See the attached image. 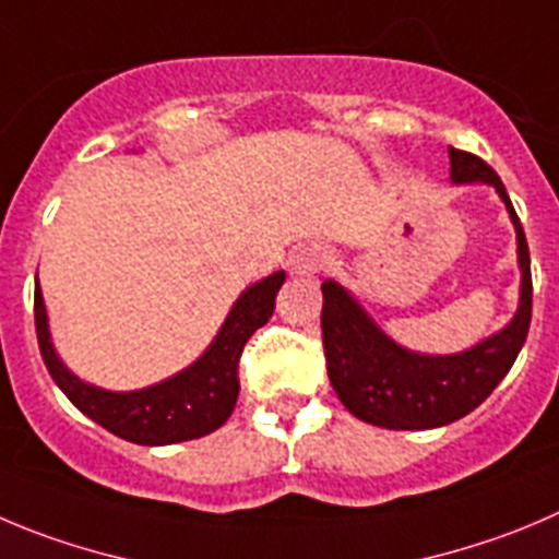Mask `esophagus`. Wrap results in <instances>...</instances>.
Masks as SVG:
<instances>
[{"label":"esophagus","mask_w":559,"mask_h":559,"mask_svg":"<svg viewBox=\"0 0 559 559\" xmlns=\"http://www.w3.org/2000/svg\"><path fill=\"white\" fill-rule=\"evenodd\" d=\"M328 264V253L317 245H309V248H300L295 255H292V273L297 275H314L320 273Z\"/></svg>","instance_id":"34e87169"}]
</instances>
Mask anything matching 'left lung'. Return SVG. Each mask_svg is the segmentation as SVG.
Masks as SVG:
<instances>
[{
    "label": "left lung",
    "mask_w": 559,
    "mask_h": 559,
    "mask_svg": "<svg viewBox=\"0 0 559 559\" xmlns=\"http://www.w3.org/2000/svg\"><path fill=\"white\" fill-rule=\"evenodd\" d=\"M452 181L497 187L519 234L521 306L504 331L457 356H419L391 342L361 306L333 281L322 284V347L333 391L358 419L389 430H430L472 414L502 383L526 342L532 320V273L524 228L502 179L488 162L450 148Z\"/></svg>",
    "instance_id": "obj_1"
}]
</instances>
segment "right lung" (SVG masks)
I'll use <instances>...</instances> for the list:
<instances>
[{"label": "right lung", "mask_w": 559, "mask_h": 559, "mask_svg": "<svg viewBox=\"0 0 559 559\" xmlns=\"http://www.w3.org/2000/svg\"><path fill=\"white\" fill-rule=\"evenodd\" d=\"M281 284L284 273H275L250 286L234 304L226 325L221 328L201 361L165 383L129 394H115L82 383L62 367L49 342L44 295L40 286H35V333H38L40 356L62 394L112 436L143 447L192 441L217 430L231 416L239 394V358L248 338L273 317Z\"/></svg>", "instance_id": "obj_1"}]
</instances>
